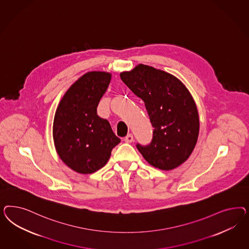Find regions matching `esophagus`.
Wrapping results in <instances>:
<instances>
[{
	"instance_id": "esophagus-1",
	"label": "esophagus",
	"mask_w": 249,
	"mask_h": 249,
	"mask_svg": "<svg viewBox=\"0 0 249 249\" xmlns=\"http://www.w3.org/2000/svg\"><path fill=\"white\" fill-rule=\"evenodd\" d=\"M133 135L132 134H128V135L126 136L125 137V139H124V141L126 142H128V143H131L132 142H133Z\"/></svg>"
}]
</instances>
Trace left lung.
<instances>
[{
  "mask_svg": "<svg viewBox=\"0 0 249 249\" xmlns=\"http://www.w3.org/2000/svg\"><path fill=\"white\" fill-rule=\"evenodd\" d=\"M121 80L145 103L153 129L151 144L137 148L156 168L171 171L182 164L196 147L199 114L195 99L179 78L140 64L121 73Z\"/></svg>",
  "mask_w": 249,
  "mask_h": 249,
  "instance_id": "left-lung-1",
  "label": "left lung"
}]
</instances>
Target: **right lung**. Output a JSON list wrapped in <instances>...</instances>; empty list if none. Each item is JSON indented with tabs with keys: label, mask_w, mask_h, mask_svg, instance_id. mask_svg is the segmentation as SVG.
<instances>
[{
	"label": "right lung",
	"mask_w": 249,
	"mask_h": 249,
	"mask_svg": "<svg viewBox=\"0 0 249 249\" xmlns=\"http://www.w3.org/2000/svg\"><path fill=\"white\" fill-rule=\"evenodd\" d=\"M111 76L103 71L86 73L70 86L55 110V151L63 162L78 174H93L101 169L121 142L109 122L97 114Z\"/></svg>",
	"instance_id": "right-lung-1"
}]
</instances>
